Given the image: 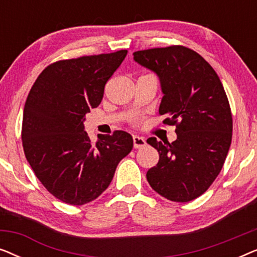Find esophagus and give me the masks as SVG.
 Returning <instances> with one entry per match:
<instances>
[{"label": "esophagus", "instance_id": "1", "mask_svg": "<svg viewBox=\"0 0 257 257\" xmlns=\"http://www.w3.org/2000/svg\"><path fill=\"white\" fill-rule=\"evenodd\" d=\"M133 146L136 149H143V147L146 146V140L143 138V137L139 136H133Z\"/></svg>", "mask_w": 257, "mask_h": 257}]
</instances>
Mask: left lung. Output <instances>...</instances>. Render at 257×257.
<instances>
[{"label":"left lung","instance_id":"1","mask_svg":"<svg viewBox=\"0 0 257 257\" xmlns=\"http://www.w3.org/2000/svg\"><path fill=\"white\" fill-rule=\"evenodd\" d=\"M133 59L158 76L159 113L177 125L173 143L147 139L159 152L147 181L164 198L188 202L209 188L229 151L233 119L222 83L198 52L181 45L136 51Z\"/></svg>","mask_w":257,"mask_h":257}]
</instances>
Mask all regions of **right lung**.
<instances>
[{"label":"right lung","instance_id":"1","mask_svg":"<svg viewBox=\"0 0 257 257\" xmlns=\"http://www.w3.org/2000/svg\"><path fill=\"white\" fill-rule=\"evenodd\" d=\"M127 50L59 61L45 68L28 94L22 142L28 163L55 198L80 206L111 184L115 168L131 152L130 133L98 135L91 143L85 114L97 107L105 84Z\"/></svg>","mask_w":257,"mask_h":257}]
</instances>
